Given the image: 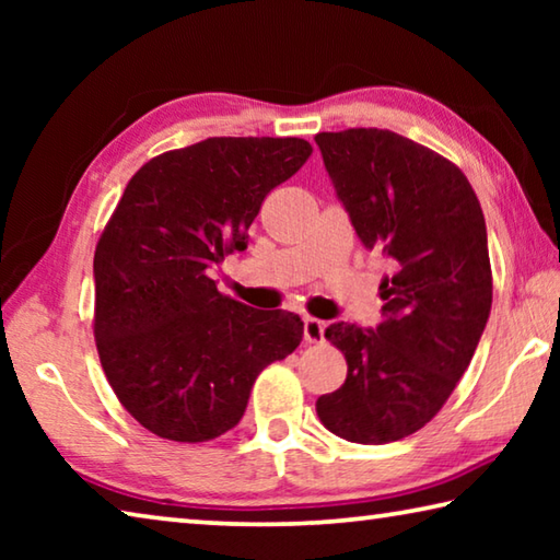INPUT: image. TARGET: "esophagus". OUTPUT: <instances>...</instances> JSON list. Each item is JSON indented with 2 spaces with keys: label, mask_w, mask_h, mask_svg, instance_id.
<instances>
[{
  "label": "esophagus",
  "mask_w": 560,
  "mask_h": 560,
  "mask_svg": "<svg viewBox=\"0 0 560 560\" xmlns=\"http://www.w3.org/2000/svg\"><path fill=\"white\" fill-rule=\"evenodd\" d=\"M326 336V320H318V318H303V338L308 340V343H320Z\"/></svg>",
  "instance_id": "34e87169"
}]
</instances>
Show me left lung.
Here are the masks:
<instances>
[{
	"label": "left lung",
	"instance_id": "left-lung-1",
	"mask_svg": "<svg viewBox=\"0 0 560 560\" xmlns=\"http://www.w3.org/2000/svg\"><path fill=\"white\" fill-rule=\"evenodd\" d=\"M316 145L358 240L390 261L381 324L326 328L348 375L316 412L348 442H395L440 412L487 328L485 214L457 165L393 130L318 132Z\"/></svg>",
	"mask_w": 560,
	"mask_h": 560
}]
</instances>
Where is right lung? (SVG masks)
I'll list each match as a JSON object with an SVG mask.
<instances>
[{
    "label": "right lung",
    "instance_id": "add662e5",
    "mask_svg": "<svg viewBox=\"0 0 560 560\" xmlns=\"http://www.w3.org/2000/svg\"><path fill=\"white\" fill-rule=\"evenodd\" d=\"M301 138H207L150 160L103 230L93 334L113 393L158 438L207 442L242 420L257 375L296 350L303 320L217 291L264 197L306 163Z\"/></svg>",
    "mask_w": 560,
    "mask_h": 560
}]
</instances>
